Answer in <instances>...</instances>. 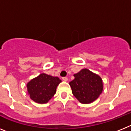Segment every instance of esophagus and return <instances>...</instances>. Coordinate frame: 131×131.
<instances>
[{
  "mask_svg": "<svg viewBox=\"0 0 131 131\" xmlns=\"http://www.w3.org/2000/svg\"><path fill=\"white\" fill-rule=\"evenodd\" d=\"M62 80L64 81H68V78L67 77H62Z\"/></svg>",
  "mask_w": 131,
  "mask_h": 131,
  "instance_id": "34e87169",
  "label": "esophagus"
}]
</instances>
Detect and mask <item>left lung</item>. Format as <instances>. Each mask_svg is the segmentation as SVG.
Segmentation results:
<instances>
[{"label": "left lung", "instance_id": "left-lung-1", "mask_svg": "<svg viewBox=\"0 0 131 131\" xmlns=\"http://www.w3.org/2000/svg\"><path fill=\"white\" fill-rule=\"evenodd\" d=\"M74 79L69 82L72 93L82 104H90L99 97L103 90V79L99 75L83 69L74 74Z\"/></svg>", "mask_w": 131, "mask_h": 131}]
</instances>
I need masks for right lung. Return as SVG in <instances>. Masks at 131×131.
I'll return each instance as SVG.
<instances>
[{"mask_svg": "<svg viewBox=\"0 0 131 131\" xmlns=\"http://www.w3.org/2000/svg\"><path fill=\"white\" fill-rule=\"evenodd\" d=\"M61 82L57 77L42 73L26 84L28 94L35 103H47L55 94L57 86Z\"/></svg>", "mask_w": 131, "mask_h": 131, "instance_id": "obj_1", "label": "right lung"}]
</instances>
